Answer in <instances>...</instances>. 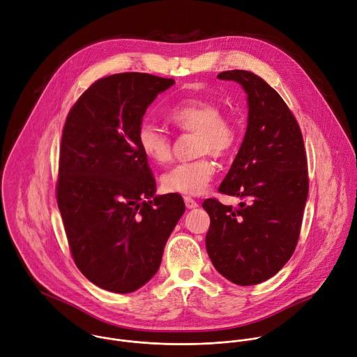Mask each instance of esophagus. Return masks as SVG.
<instances>
[{"label":"esophagus","instance_id":"esophagus-1","mask_svg":"<svg viewBox=\"0 0 357 357\" xmlns=\"http://www.w3.org/2000/svg\"><path fill=\"white\" fill-rule=\"evenodd\" d=\"M185 206H186V209H196L199 205H197V202L195 199L186 196L185 197Z\"/></svg>","mask_w":357,"mask_h":357}]
</instances>
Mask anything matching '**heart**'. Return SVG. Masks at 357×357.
Here are the masks:
<instances>
[{
    "instance_id": "b5f03b06",
    "label": "heart",
    "mask_w": 357,
    "mask_h": 357,
    "mask_svg": "<svg viewBox=\"0 0 357 357\" xmlns=\"http://www.w3.org/2000/svg\"><path fill=\"white\" fill-rule=\"evenodd\" d=\"M167 120L176 128L188 132H196L197 154L212 152L216 157L226 155L237 141V127L229 117L222 116L218 103L206 98H188L171 107ZM138 145L142 154L157 165L171 161L172 149L169 137L155 126L142 123L137 131ZM216 168L208 157H202L192 162L175 165L161 178L164 190L188 196H197L205 192Z\"/></svg>"
}]
</instances>
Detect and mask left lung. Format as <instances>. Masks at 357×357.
<instances>
[{
    "instance_id": "left-lung-1",
    "label": "left lung",
    "mask_w": 357,
    "mask_h": 357,
    "mask_svg": "<svg viewBox=\"0 0 357 357\" xmlns=\"http://www.w3.org/2000/svg\"><path fill=\"white\" fill-rule=\"evenodd\" d=\"M247 97V128L219 190L237 196L233 209L216 199L202 208L211 216L206 250L215 268L237 285H256L275 275L295 250L308 171L299 126L281 96L260 76L227 70Z\"/></svg>"
}]
</instances>
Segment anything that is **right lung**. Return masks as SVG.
<instances>
[{"label": "right lung", "instance_id": "right-lung-1", "mask_svg": "<svg viewBox=\"0 0 357 357\" xmlns=\"http://www.w3.org/2000/svg\"><path fill=\"white\" fill-rule=\"evenodd\" d=\"M174 83L134 72L103 77L65 123L58 206L77 268L112 292H134L157 274L185 212L181 195H155L137 139L146 109Z\"/></svg>", "mask_w": 357, "mask_h": 357}]
</instances>
